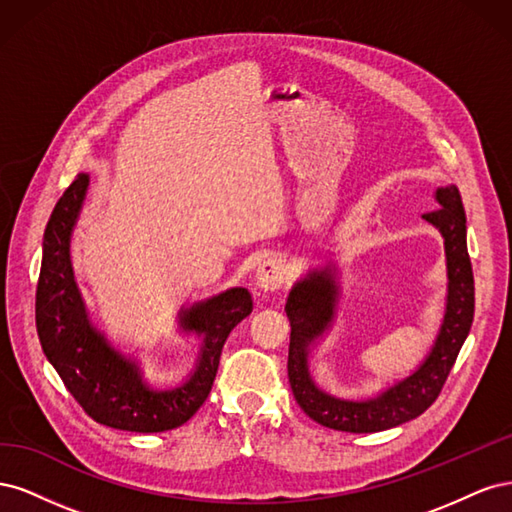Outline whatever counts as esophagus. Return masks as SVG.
Listing matches in <instances>:
<instances>
[{
    "label": "esophagus",
    "instance_id": "34e87169",
    "mask_svg": "<svg viewBox=\"0 0 512 512\" xmlns=\"http://www.w3.org/2000/svg\"><path fill=\"white\" fill-rule=\"evenodd\" d=\"M290 277L288 265L280 258H269L256 269V288L260 292L280 290Z\"/></svg>",
    "mask_w": 512,
    "mask_h": 512
}]
</instances>
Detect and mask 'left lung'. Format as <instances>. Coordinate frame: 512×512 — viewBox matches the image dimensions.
<instances>
[{
  "label": "left lung",
  "instance_id": "obj_1",
  "mask_svg": "<svg viewBox=\"0 0 512 512\" xmlns=\"http://www.w3.org/2000/svg\"><path fill=\"white\" fill-rule=\"evenodd\" d=\"M436 200L440 207L423 213V218L444 237L448 294L442 327L418 369L380 395L352 401L318 389L309 376L307 359L309 348L335 318L339 297L335 269H314L292 286L286 301V316L290 320L288 380L297 404L316 423L337 431L374 433L412 421L438 399L472 327L474 275L466 243V211L457 185L438 188Z\"/></svg>",
  "mask_w": 512,
  "mask_h": 512
}]
</instances>
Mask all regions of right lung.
I'll list each match as a JSON object with an SVG mask.
<instances>
[{
    "label": "right lung",
    "mask_w": 512,
    "mask_h": 512,
    "mask_svg": "<svg viewBox=\"0 0 512 512\" xmlns=\"http://www.w3.org/2000/svg\"><path fill=\"white\" fill-rule=\"evenodd\" d=\"M87 185L89 175H76L57 200L44 230L36 290V329L42 350L66 389L96 423L136 433L175 429L205 404L226 337L252 314V294L245 288H230L190 309H181L179 327L203 337L196 369L175 389H151L138 363L115 350L91 324L74 282L70 237Z\"/></svg>",
    "instance_id": "right-lung-1"
}]
</instances>
